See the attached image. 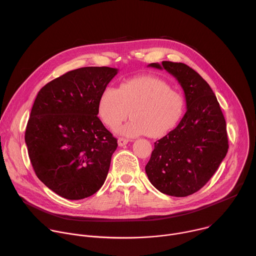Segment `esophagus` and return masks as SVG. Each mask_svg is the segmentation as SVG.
<instances>
[{
    "mask_svg": "<svg viewBox=\"0 0 256 256\" xmlns=\"http://www.w3.org/2000/svg\"><path fill=\"white\" fill-rule=\"evenodd\" d=\"M130 140L128 138H118V144L120 146V147H124V146H126Z\"/></svg>",
    "mask_w": 256,
    "mask_h": 256,
    "instance_id": "34e87169",
    "label": "esophagus"
}]
</instances>
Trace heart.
Masks as SVG:
<instances>
[{
    "label": "heart",
    "mask_w": 256,
    "mask_h": 256,
    "mask_svg": "<svg viewBox=\"0 0 256 256\" xmlns=\"http://www.w3.org/2000/svg\"><path fill=\"white\" fill-rule=\"evenodd\" d=\"M132 118L120 128L126 136L148 134L159 138L169 132L184 112V98L162 80L142 76L124 82L120 89L107 87L98 102L102 122L116 130L128 116Z\"/></svg>",
    "instance_id": "b5f03b06"
}]
</instances>
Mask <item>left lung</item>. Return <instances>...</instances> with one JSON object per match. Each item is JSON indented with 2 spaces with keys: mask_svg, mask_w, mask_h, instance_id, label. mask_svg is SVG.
I'll return each instance as SVG.
<instances>
[{
  "mask_svg": "<svg viewBox=\"0 0 256 256\" xmlns=\"http://www.w3.org/2000/svg\"><path fill=\"white\" fill-rule=\"evenodd\" d=\"M148 66L164 68L178 81L188 110L173 130L155 142L146 173L162 194L188 196L206 184L227 155L225 118L210 85L188 64L165 60Z\"/></svg>",
  "mask_w": 256,
  "mask_h": 256,
  "instance_id": "obj_1",
  "label": "left lung"
}]
</instances>
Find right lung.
I'll use <instances>...</instances> for the list:
<instances>
[{
    "label": "right lung",
    "instance_id": "right-lung-1",
    "mask_svg": "<svg viewBox=\"0 0 256 256\" xmlns=\"http://www.w3.org/2000/svg\"><path fill=\"white\" fill-rule=\"evenodd\" d=\"M118 70H70L40 89L25 132L32 167L50 190L66 200L97 192L118 140L98 118L99 98Z\"/></svg>",
    "mask_w": 256,
    "mask_h": 256
}]
</instances>
